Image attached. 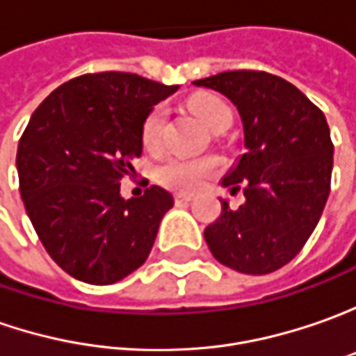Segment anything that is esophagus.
I'll use <instances>...</instances> for the list:
<instances>
[{
    "mask_svg": "<svg viewBox=\"0 0 356 356\" xmlns=\"http://www.w3.org/2000/svg\"><path fill=\"white\" fill-rule=\"evenodd\" d=\"M191 201H193L191 195H183V193H177V195H175V202H177V204H189Z\"/></svg>",
    "mask_w": 356,
    "mask_h": 356,
    "instance_id": "obj_1",
    "label": "esophagus"
}]
</instances>
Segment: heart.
I'll return each instance as SVG.
<instances>
[{
	"mask_svg": "<svg viewBox=\"0 0 356 356\" xmlns=\"http://www.w3.org/2000/svg\"><path fill=\"white\" fill-rule=\"evenodd\" d=\"M193 114L201 120L207 128L220 131L230 124V108L216 96H201L191 100ZM167 112L163 106H154L141 124V141L147 149H157L163 140ZM222 167V161L215 155L204 157H181V155H169L165 157L155 171L157 181L167 189L181 191V193H193L201 189L209 179L216 175Z\"/></svg>",
	"mask_w": 356,
	"mask_h": 356,
	"instance_id": "1",
	"label": "heart"
}]
</instances>
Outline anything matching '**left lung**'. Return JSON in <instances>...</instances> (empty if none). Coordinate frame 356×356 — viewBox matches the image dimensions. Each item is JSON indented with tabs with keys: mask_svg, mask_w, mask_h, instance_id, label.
<instances>
[{
	"mask_svg": "<svg viewBox=\"0 0 356 356\" xmlns=\"http://www.w3.org/2000/svg\"><path fill=\"white\" fill-rule=\"evenodd\" d=\"M238 108L246 154L222 185L246 202L204 228L216 260L262 276L293 260L317 227L331 191L333 141L325 114L291 82L264 70H228L193 82Z\"/></svg>",
	"mask_w": 356,
	"mask_h": 356,
	"instance_id": "obj_1",
	"label": "left lung"
}]
</instances>
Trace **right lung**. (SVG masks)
Segmentation results:
<instances>
[{
	"label": "right lung",
	"instance_id": "obj_1",
	"mask_svg": "<svg viewBox=\"0 0 356 356\" xmlns=\"http://www.w3.org/2000/svg\"><path fill=\"white\" fill-rule=\"evenodd\" d=\"M179 86L131 72L82 74L33 112L17 147L19 191L44 250L67 274L106 286L147 260L173 207L165 189L122 199L141 155V124Z\"/></svg>",
	"mask_w": 356,
	"mask_h": 356
}]
</instances>
